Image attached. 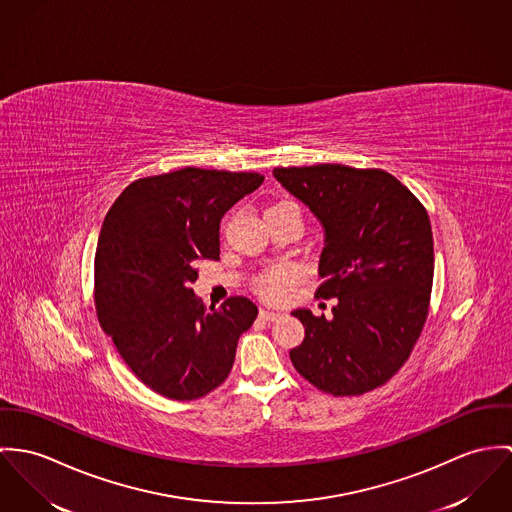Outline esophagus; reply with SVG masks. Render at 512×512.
I'll list each match as a JSON object with an SVG mask.
<instances>
[{
    "label": "esophagus",
    "mask_w": 512,
    "mask_h": 512,
    "mask_svg": "<svg viewBox=\"0 0 512 512\" xmlns=\"http://www.w3.org/2000/svg\"><path fill=\"white\" fill-rule=\"evenodd\" d=\"M259 316H261L263 320H267V322H275V320L281 318V312H275V310H261Z\"/></svg>",
    "instance_id": "34e87169"
}]
</instances>
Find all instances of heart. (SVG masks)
I'll return each mask as SVG.
<instances>
[{
	"label": "heart",
	"instance_id": "obj_1",
	"mask_svg": "<svg viewBox=\"0 0 512 512\" xmlns=\"http://www.w3.org/2000/svg\"><path fill=\"white\" fill-rule=\"evenodd\" d=\"M281 206H294V204L292 202H279L271 208H281ZM288 284H290V275L283 269H273L259 281V292L267 298H279L284 290L288 288Z\"/></svg>",
	"mask_w": 512,
	"mask_h": 512
}]
</instances>
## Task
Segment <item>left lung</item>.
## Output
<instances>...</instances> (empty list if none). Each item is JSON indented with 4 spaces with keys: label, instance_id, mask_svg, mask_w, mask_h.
<instances>
[{
    "label": "left lung",
    "instance_id": "1",
    "mask_svg": "<svg viewBox=\"0 0 512 512\" xmlns=\"http://www.w3.org/2000/svg\"><path fill=\"white\" fill-rule=\"evenodd\" d=\"M275 178L324 229L316 294L338 298L332 318L292 312L304 340L294 369L334 397L387 383L408 359L428 316L434 279L430 218L416 196L381 169L316 165Z\"/></svg>",
    "mask_w": 512,
    "mask_h": 512
}]
</instances>
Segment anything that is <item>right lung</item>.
<instances>
[{
	"label": "right lung",
	"instance_id": "add662e5",
	"mask_svg": "<svg viewBox=\"0 0 512 512\" xmlns=\"http://www.w3.org/2000/svg\"><path fill=\"white\" fill-rule=\"evenodd\" d=\"M257 172L180 171L131 182L110 208L96 247L102 330L149 389L172 400L206 397L228 379L239 336L257 306L231 296L206 304L190 284L202 259H220V222L263 184Z\"/></svg>",
	"mask_w": 512,
	"mask_h": 512
}]
</instances>
